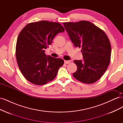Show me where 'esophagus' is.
<instances>
[{
    "label": "esophagus",
    "mask_w": 123,
    "mask_h": 123,
    "mask_svg": "<svg viewBox=\"0 0 123 123\" xmlns=\"http://www.w3.org/2000/svg\"><path fill=\"white\" fill-rule=\"evenodd\" d=\"M71 61H64V62H65V64H70V63L71 62Z\"/></svg>",
    "instance_id": "1"
}]
</instances>
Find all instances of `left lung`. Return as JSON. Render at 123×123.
<instances>
[{
	"label": "left lung",
	"instance_id": "1",
	"mask_svg": "<svg viewBox=\"0 0 123 123\" xmlns=\"http://www.w3.org/2000/svg\"><path fill=\"white\" fill-rule=\"evenodd\" d=\"M71 42L81 48L83 60H75L73 76L81 82L92 84L105 72L110 61L111 48L105 33L88 21L63 23Z\"/></svg>",
	"mask_w": 123,
	"mask_h": 123
}]
</instances>
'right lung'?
<instances>
[{
	"mask_svg": "<svg viewBox=\"0 0 123 123\" xmlns=\"http://www.w3.org/2000/svg\"><path fill=\"white\" fill-rule=\"evenodd\" d=\"M65 31L59 23L40 21L28 24L18 35L16 57L21 72L29 81L37 85L50 82L64 61L45 54L44 49L54 37Z\"/></svg>",
	"mask_w": 123,
	"mask_h": 123,
	"instance_id": "obj_1",
	"label": "right lung"
}]
</instances>
